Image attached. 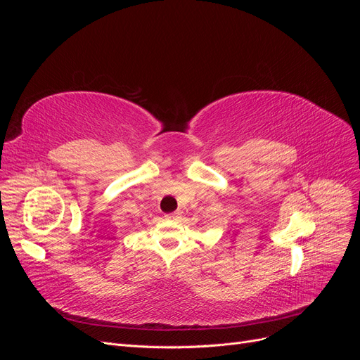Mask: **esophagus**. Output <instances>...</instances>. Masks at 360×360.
Returning <instances> with one entry per match:
<instances>
[{
  "instance_id": "34e87169",
  "label": "esophagus",
  "mask_w": 360,
  "mask_h": 360,
  "mask_svg": "<svg viewBox=\"0 0 360 360\" xmlns=\"http://www.w3.org/2000/svg\"><path fill=\"white\" fill-rule=\"evenodd\" d=\"M181 213L177 210V212H174V213H169V214H167L165 217H167V219H177V217L180 216Z\"/></svg>"
}]
</instances>
